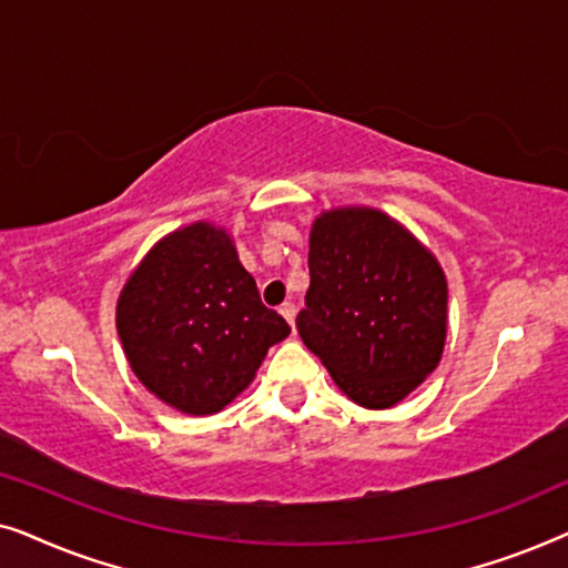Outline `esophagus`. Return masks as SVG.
Here are the masks:
<instances>
[{"mask_svg": "<svg viewBox=\"0 0 568 568\" xmlns=\"http://www.w3.org/2000/svg\"><path fill=\"white\" fill-rule=\"evenodd\" d=\"M278 313H282V315L286 317V323H290V325H292V328H294V313H297V310H294V305H292V302H284V305H282V307H278Z\"/></svg>", "mask_w": 568, "mask_h": 568, "instance_id": "1", "label": "esophagus"}]
</instances>
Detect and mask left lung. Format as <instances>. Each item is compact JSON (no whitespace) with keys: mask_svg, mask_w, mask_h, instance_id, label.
Instances as JSON below:
<instances>
[{"mask_svg":"<svg viewBox=\"0 0 568 568\" xmlns=\"http://www.w3.org/2000/svg\"><path fill=\"white\" fill-rule=\"evenodd\" d=\"M307 266L297 331L354 403L390 408L437 369L447 278L400 222L367 206L323 212Z\"/></svg>","mask_w":568,"mask_h":568,"instance_id":"left-lung-1","label":"left lung"}]
</instances>
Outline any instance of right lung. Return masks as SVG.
Listing matches in <instances>:
<instances>
[{"label":"right lung","instance_id":"1","mask_svg":"<svg viewBox=\"0 0 568 568\" xmlns=\"http://www.w3.org/2000/svg\"><path fill=\"white\" fill-rule=\"evenodd\" d=\"M115 328L139 383L189 416L235 400L292 331L261 302L232 237L209 222L170 232L144 255L121 290Z\"/></svg>","mask_w":568,"mask_h":568}]
</instances>
